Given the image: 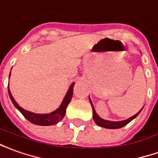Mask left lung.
<instances>
[{
    "instance_id": "obj_1",
    "label": "left lung",
    "mask_w": 158,
    "mask_h": 158,
    "mask_svg": "<svg viewBox=\"0 0 158 158\" xmlns=\"http://www.w3.org/2000/svg\"><path fill=\"white\" fill-rule=\"evenodd\" d=\"M89 102H90V105H91V107H92V111H93V119H94V121L96 122V124L98 125L99 127H106V128H110V129H116V128H120V127H123L124 126L126 125H127L129 122H130L131 120H133L135 118H136L137 116H138V114L141 112H138L135 114V115H134V116H132L131 118H127V119H126V120H123V121H109V120H105V119H103V118H101L98 114H97V112L95 111L94 109V106L92 105V102L90 101L89 99Z\"/></svg>"
}]
</instances>
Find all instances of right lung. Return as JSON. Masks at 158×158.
I'll list each match as a JSON object with an SVG mask.
<instances>
[{"label": "right lung", "instance_id": "obj_1", "mask_svg": "<svg viewBox=\"0 0 158 158\" xmlns=\"http://www.w3.org/2000/svg\"><path fill=\"white\" fill-rule=\"evenodd\" d=\"M74 85H75L74 82L70 85L69 89V91H68V93L65 96V98H64V99L62 101L60 106L58 108L56 111L51 112V113H48V114H37V113L28 112V111L23 109L22 107H20V106L17 105V103L15 102L14 98L12 97V95L10 93L9 89V95L10 99L12 101V103L14 104V106L20 111V112L23 115V117L26 118V119H28L30 122H31V123H33L35 125H39V126H51V125H54L58 123L65 116V114H66V109L68 107V105L70 103L71 98H72V96H73V88H74Z\"/></svg>", "mask_w": 158, "mask_h": 158}]
</instances>
